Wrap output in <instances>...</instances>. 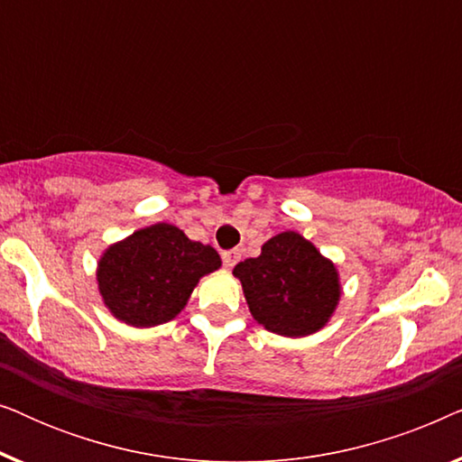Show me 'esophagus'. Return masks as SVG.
Here are the masks:
<instances>
[{
  "label": "esophagus",
  "mask_w": 462,
  "mask_h": 462,
  "mask_svg": "<svg viewBox=\"0 0 462 462\" xmlns=\"http://www.w3.org/2000/svg\"><path fill=\"white\" fill-rule=\"evenodd\" d=\"M239 258H242V252H239L237 248H236V250H226V252H223V263H225L229 269L236 267Z\"/></svg>",
  "instance_id": "1"
}]
</instances>
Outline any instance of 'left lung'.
<instances>
[{
	"label": "left lung",
	"mask_w": 462,
	"mask_h": 462,
	"mask_svg": "<svg viewBox=\"0 0 462 462\" xmlns=\"http://www.w3.org/2000/svg\"><path fill=\"white\" fill-rule=\"evenodd\" d=\"M252 318L264 330L300 338L321 330L340 299L338 271L296 231L263 244L261 256L236 264Z\"/></svg>",
	"instance_id": "1"
}]
</instances>
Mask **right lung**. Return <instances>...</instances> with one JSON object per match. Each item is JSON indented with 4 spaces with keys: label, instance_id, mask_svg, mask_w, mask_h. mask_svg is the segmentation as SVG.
Listing matches in <instances>:
<instances>
[{
    "label": "right lung",
    "instance_id": "add662e5",
    "mask_svg": "<svg viewBox=\"0 0 462 462\" xmlns=\"http://www.w3.org/2000/svg\"><path fill=\"white\" fill-rule=\"evenodd\" d=\"M220 267L212 245L191 242L179 226L157 223L109 245L97 280L105 307L124 324H166L185 309L199 277Z\"/></svg>",
    "mask_w": 462,
    "mask_h": 462
}]
</instances>
